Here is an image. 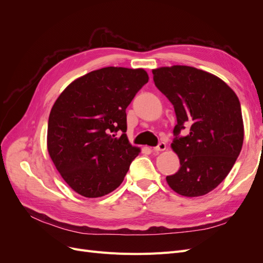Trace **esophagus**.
<instances>
[{"label": "esophagus", "instance_id": "34e87169", "mask_svg": "<svg viewBox=\"0 0 263 263\" xmlns=\"http://www.w3.org/2000/svg\"><path fill=\"white\" fill-rule=\"evenodd\" d=\"M165 148H166V145L164 144V142H160V144H159L157 147L154 148V150L155 151H163V150H165Z\"/></svg>", "mask_w": 263, "mask_h": 263}]
</instances>
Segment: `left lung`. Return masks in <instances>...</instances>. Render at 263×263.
<instances>
[{
	"mask_svg": "<svg viewBox=\"0 0 263 263\" xmlns=\"http://www.w3.org/2000/svg\"><path fill=\"white\" fill-rule=\"evenodd\" d=\"M153 74L156 86L172 103L178 122L171 148L180 159V169L165 180L180 195L208 194L228 176L241 151L240 102L221 79L200 69L161 67ZM187 126L188 135L180 137Z\"/></svg>",
	"mask_w": 263,
	"mask_h": 263,
	"instance_id": "8db88e82",
	"label": "left lung"
}]
</instances>
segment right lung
<instances>
[{"mask_svg":"<svg viewBox=\"0 0 263 263\" xmlns=\"http://www.w3.org/2000/svg\"><path fill=\"white\" fill-rule=\"evenodd\" d=\"M148 80L144 69L106 67L76 79L55 100L47 148L78 194L101 197L121 185L140 153L127 138L126 108Z\"/></svg>","mask_w":263,"mask_h":263,"instance_id":"obj_1","label":"right lung"}]
</instances>
